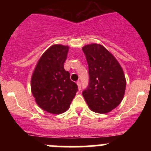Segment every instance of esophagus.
<instances>
[{
	"mask_svg": "<svg viewBox=\"0 0 151 151\" xmlns=\"http://www.w3.org/2000/svg\"><path fill=\"white\" fill-rule=\"evenodd\" d=\"M77 86H78L79 91H80V90H81V83H80V82L77 81Z\"/></svg>",
	"mask_w": 151,
	"mask_h": 151,
	"instance_id": "34e87169",
	"label": "esophagus"
}]
</instances>
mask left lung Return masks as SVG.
I'll use <instances>...</instances> for the list:
<instances>
[{
    "mask_svg": "<svg viewBox=\"0 0 151 151\" xmlns=\"http://www.w3.org/2000/svg\"><path fill=\"white\" fill-rule=\"evenodd\" d=\"M89 73V84L83 96L91 110L109 112L122 101L126 81L121 65L104 46L91 44L83 47Z\"/></svg>",
    "mask_w": 151,
    "mask_h": 151,
    "instance_id": "left-lung-1",
    "label": "left lung"
}]
</instances>
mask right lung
Masks as SVG:
<instances>
[{
  "instance_id": "obj_1",
  "label": "right lung",
  "mask_w": 151,
  "mask_h": 151,
  "mask_svg": "<svg viewBox=\"0 0 151 151\" xmlns=\"http://www.w3.org/2000/svg\"><path fill=\"white\" fill-rule=\"evenodd\" d=\"M68 46L54 45L44 52L31 77V92L40 108L52 114H61L70 107L78 91L63 64Z\"/></svg>"
}]
</instances>
